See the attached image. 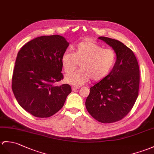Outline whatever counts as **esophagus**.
I'll list each match as a JSON object with an SVG mask.
<instances>
[{
    "instance_id": "obj_1",
    "label": "esophagus",
    "mask_w": 154,
    "mask_h": 154,
    "mask_svg": "<svg viewBox=\"0 0 154 154\" xmlns=\"http://www.w3.org/2000/svg\"><path fill=\"white\" fill-rule=\"evenodd\" d=\"M71 88H72V91H77V89L79 88V87H75V86H73V87H71Z\"/></svg>"
}]
</instances>
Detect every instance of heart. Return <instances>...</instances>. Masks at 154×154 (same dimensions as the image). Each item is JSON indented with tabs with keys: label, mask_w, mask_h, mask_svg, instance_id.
<instances>
[{
	"label": "heart",
	"mask_w": 154,
	"mask_h": 154,
	"mask_svg": "<svg viewBox=\"0 0 154 154\" xmlns=\"http://www.w3.org/2000/svg\"><path fill=\"white\" fill-rule=\"evenodd\" d=\"M73 53L65 52L61 62L66 72L75 69L80 62L81 69L69 73L66 81L75 86H81L91 79L99 81L104 79L115 65L116 52L109 48H103L96 42L85 41L73 47Z\"/></svg>",
	"instance_id": "b5f03b06"
}]
</instances>
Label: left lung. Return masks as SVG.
<instances>
[{"instance_id": "1", "label": "left lung", "mask_w": 154, "mask_h": 154, "mask_svg": "<svg viewBox=\"0 0 154 154\" xmlns=\"http://www.w3.org/2000/svg\"><path fill=\"white\" fill-rule=\"evenodd\" d=\"M98 39L111 46L116 61L111 72L90 88L85 106L96 120L110 123L122 119L129 113L138 96L140 70L133 52L113 38Z\"/></svg>"}]
</instances>
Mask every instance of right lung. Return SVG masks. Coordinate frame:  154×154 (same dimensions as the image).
<instances>
[{
    "label": "right lung",
    "mask_w": 154,
    "mask_h": 154,
    "mask_svg": "<svg viewBox=\"0 0 154 154\" xmlns=\"http://www.w3.org/2000/svg\"><path fill=\"white\" fill-rule=\"evenodd\" d=\"M69 43L58 35L29 41L17 53L12 87L21 108L35 117H48L62 108L71 92L63 79L61 57Z\"/></svg>",
    "instance_id": "add662e5"
}]
</instances>
